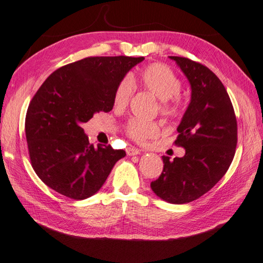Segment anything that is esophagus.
Wrapping results in <instances>:
<instances>
[{
  "label": "esophagus",
  "instance_id": "34e87169",
  "mask_svg": "<svg viewBox=\"0 0 263 263\" xmlns=\"http://www.w3.org/2000/svg\"><path fill=\"white\" fill-rule=\"evenodd\" d=\"M126 155L127 156H137L140 155V150L138 148H134V146H129L126 149Z\"/></svg>",
  "mask_w": 263,
  "mask_h": 263
}]
</instances>
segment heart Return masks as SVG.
Returning a JSON list of instances; mask_svg holds the SVG:
<instances>
[{"label": "heart", "mask_w": 263, "mask_h": 263, "mask_svg": "<svg viewBox=\"0 0 263 263\" xmlns=\"http://www.w3.org/2000/svg\"><path fill=\"white\" fill-rule=\"evenodd\" d=\"M140 85L161 101L160 108L164 114H175L179 108L178 94L181 88L179 78L168 66L162 64H152L140 72L138 77L132 78ZM133 86L130 79H123L115 89L113 103L117 108L127 105L132 95ZM127 136L139 142L156 138L160 133V127L155 122H146L131 119L124 126Z\"/></svg>", "instance_id": "1"}]
</instances>
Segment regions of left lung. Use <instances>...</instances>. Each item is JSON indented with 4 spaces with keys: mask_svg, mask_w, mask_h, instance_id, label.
I'll return each instance as SVG.
<instances>
[{
    "mask_svg": "<svg viewBox=\"0 0 263 263\" xmlns=\"http://www.w3.org/2000/svg\"><path fill=\"white\" fill-rule=\"evenodd\" d=\"M169 58L192 89L175 141L185 149V156L173 161L163 156L162 173L150 186L167 203L185 204L203 196L228 172L235 154L237 125L230 96L214 72L188 58Z\"/></svg>",
    "mask_w": 263,
    "mask_h": 263,
    "instance_id": "1",
    "label": "left lung"
}]
</instances>
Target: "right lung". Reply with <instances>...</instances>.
Masks as SVG:
<instances>
[{
	"mask_svg": "<svg viewBox=\"0 0 263 263\" xmlns=\"http://www.w3.org/2000/svg\"><path fill=\"white\" fill-rule=\"evenodd\" d=\"M144 57H88L60 67L28 107L26 137L35 174L54 192L85 199L100 191L124 150L94 146L82 127L109 112L118 85Z\"/></svg>",
	"mask_w": 263,
	"mask_h": 263,
	"instance_id": "right-lung-1",
	"label": "right lung"
}]
</instances>
